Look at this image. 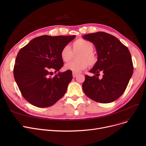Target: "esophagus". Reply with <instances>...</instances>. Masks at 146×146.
Wrapping results in <instances>:
<instances>
[{
  "label": "esophagus",
  "instance_id": "34e87169",
  "mask_svg": "<svg viewBox=\"0 0 146 146\" xmlns=\"http://www.w3.org/2000/svg\"><path fill=\"white\" fill-rule=\"evenodd\" d=\"M73 78H76V76H78V73H75V72H73Z\"/></svg>",
  "mask_w": 146,
  "mask_h": 146
}]
</instances>
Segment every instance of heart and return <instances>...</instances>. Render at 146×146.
I'll list each match as a JSON object with an SVG mask.
<instances>
[{"label":"heart","mask_w":146,"mask_h":146,"mask_svg":"<svg viewBox=\"0 0 146 146\" xmlns=\"http://www.w3.org/2000/svg\"><path fill=\"white\" fill-rule=\"evenodd\" d=\"M72 46L73 52L68 45L64 46L60 52L61 58L64 62H68L73 58V52H80L77 56L78 60L72 61L65 65L66 70L78 73L86 68L88 65L93 66L97 63V57L93 52L94 46L92 42L79 38L73 42Z\"/></svg>","instance_id":"1"}]
</instances>
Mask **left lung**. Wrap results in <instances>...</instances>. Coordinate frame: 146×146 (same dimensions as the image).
<instances>
[{
	"label": "left lung",
	"mask_w": 146,
	"mask_h": 146,
	"mask_svg": "<svg viewBox=\"0 0 146 146\" xmlns=\"http://www.w3.org/2000/svg\"><path fill=\"white\" fill-rule=\"evenodd\" d=\"M83 38L92 42L98 54L97 63L85 76L84 93L97 102L107 104L118 99L125 92L133 73L131 56L128 48L117 38L104 32L85 35ZM103 73L102 80L97 76Z\"/></svg>",
	"instance_id": "obj_1"
}]
</instances>
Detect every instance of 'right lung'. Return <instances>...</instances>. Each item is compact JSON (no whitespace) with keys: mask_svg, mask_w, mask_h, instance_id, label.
Returning <instances> with one entry per match:
<instances>
[{"mask_svg":"<svg viewBox=\"0 0 146 146\" xmlns=\"http://www.w3.org/2000/svg\"><path fill=\"white\" fill-rule=\"evenodd\" d=\"M75 35H42L36 37L18 53L13 68L15 81L26 100L36 107L47 108L62 98L72 72L67 70L54 76L51 70L58 72L63 61L60 52Z\"/></svg>","mask_w":146,"mask_h":146,"instance_id":"obj_1","label":"right lung"}]
</instances>
